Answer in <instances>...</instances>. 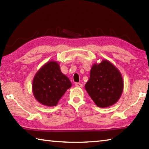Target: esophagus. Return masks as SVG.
<instances>
[{
    "mask_svg": "<svg viewBox=\"0 0 149 149\" xmlns=\"http://www.w3.org/2000/svg\"><path fill=\"white\" fill-rule=\"evenodd\" d=\"M75 85L77 87H83V85L81 84H80V83H75Z\"/></svg>",
    "mask_w": 149,
    "mask_h": 149,
    "instance_id": "34e87169",
    "label": "esophagus"
}]
</instances>
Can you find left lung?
<instances>
[{
	"label": "left lung",
	"instance_id": "1",
	"mask_svg": "<svg viewBox=\"0 0 149 149\" xmlns=\"http://www.w3.org/2000/svg\"><path fill=\"white\" fill-rule=\"evenodd\" d=\"M120 72L107 60L93 65L85 89L98 107L105 108L115 104L123 91Z\"/></svg>",
	"mask_w": 149,
	"mask_h": 149
}]
</instances>
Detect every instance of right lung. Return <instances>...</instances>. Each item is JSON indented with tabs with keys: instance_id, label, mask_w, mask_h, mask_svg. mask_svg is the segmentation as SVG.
I'll return each mask as SVG.
<instances>
[{
	"instance_id": "obj_1",
	"label": "right lung",
	"mask_w": 149,
	"mask_h": 149,
	"mask_svg": "<svg viewBox=\"0 0 149 149\" xmlns=\"http://www.w3.org/2000/svg\"><path fill=\"white\" fill-rule=\"evenodd\" d=\"M71 86L70 79L60 71L58 63L52 61L44 65L35 75L33 93L42 104L54 107Z\"/></svg>"
}]
</instances>
